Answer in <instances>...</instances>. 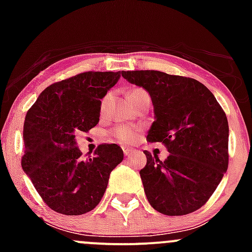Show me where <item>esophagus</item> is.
Segmentation results:
<instances>
[{
    "instance_id": "1",
    "label": "esophagus",
    "mask_w": 252,
    "mask_h": 252,
    "mask_svg": "<svg viewBox=\"0 0 252 252\" xmlns=\"http://www.w3.org/2000/svg\"><path fill=\"white\" fill-rule=\"evenodd\" d=\"M123 152L126 156H129L133 152V149H130V147H123Z\"/></svg>"
}]
</instances>
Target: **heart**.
I'll return each instance as SVG.
<instances>
[{"instance_id": "heart-1", "label": "heart", "mask_w": 252, "mask_h": 252, "mask_svg": "<svg viewBox=\"0 0 252 252\" xmlns=\"http://www.w3.org/2000/svg\"><path fill=\"white\" fill-rule=\"evenodd\" d=\"M145 93L144 89L141 88H134L131 89L130 91L128 93V98L130 100L133 96L138 95V94ZM110 96H106L102 101V108L107 105V101ZM112 136L116 139L118 142H122V144H133L138 140L139 138V134H140V128L138 126H117L114 128L113 130L111 131Z\"/></svg>"}]
</instances>
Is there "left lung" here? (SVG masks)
Here are the masks:
<instances>
[{"label": "left lung", "instance_id": "8db88e82", "mask_svg": "<svg viewBox=\"0 0 252 252\" xmlns=\"http://www.w3.org/2000/svg\"><path fill=\"white\" fill-rule=\"evenodd\" d=\"M122 77L149 91L155 122L147 141L162 142L169 155L161 161L146 155L140 171L150 205L167 216L202 207L227 172L229 126L213 94L192 78L158 70L122 72Z\"/></svg>", "mask_w": 252, "mask_h": 252}]
</instances>
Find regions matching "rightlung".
I'll list each match as a JSON object with an SVG mask.
<instances>
[{
	"label": "right lung",
	"instance_id": "obj_1",
	"mask_svg": "<svg viewBox=\"0 0 252 252\" xmlns=\"http://www.w3.org/2000/svg\"><path fill=\"white\" fill-rule=\"evenodd\" d=\"M121 72H85L45 89L27 112L23 129V171L48 207L67 216L94 210L102 199L111 172L123 161L116 144H101L84 158L75 134L100 121L101 98Z\"/></svg>",
	"mask_w": 252,
	"mask_h": 252
}]
</instances>
